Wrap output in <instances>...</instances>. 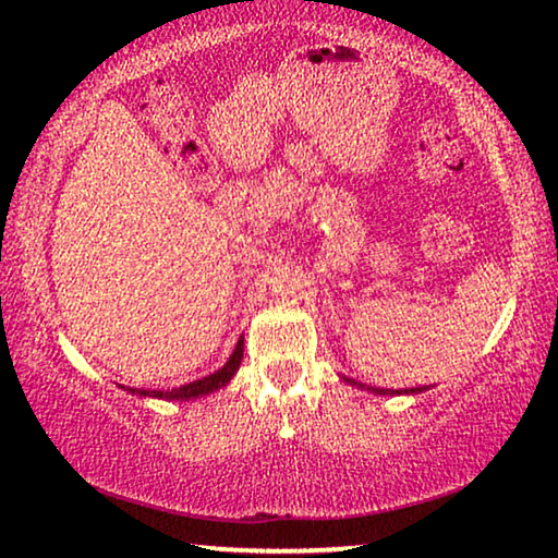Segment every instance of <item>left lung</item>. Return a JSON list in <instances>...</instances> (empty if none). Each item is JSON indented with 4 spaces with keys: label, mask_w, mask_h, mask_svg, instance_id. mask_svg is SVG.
<instances>
[{
    "label": "left lung",
    "mask_w": 558,
    "mask_h": 558,
    "mask_svg": "<svg viewBox=\"0 0 558 558\" xmlns=\"http://www.w3.org/2000/svg\"><path fill=\"white\" fill-rule=\"evenodd\" d=\"M241 355H243V350L235 348V353L231 355V361H228L223 368L216 371V373H210V376H205V378H197V380H193V384H182L178 388H170V391H149V388H147V391H144V388H136V391H134V388H132V393L155 396V399H167V401L197 399V396L213 393V391H218L220 386H226L228 380H231L233 373H235V368H239Z\"/></svg>",
    "instance_id": "obj_1"
}]
</instances>
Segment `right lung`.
<instances>
[{"label": "right lung", "instance_id": "right-lung-1", "mask_svg": "<svg viewBox=\"0 0 558 558\" xmlns=\"http://www.w3.org/2000/svg\"><path fill=\"white\" fill-rule=\"evenodd\" d=\"M342 56H348V58H355V56H353V52H350V50H348V52H342Z\"/></svg>", "mask_w": 558, "mask_h": 558}]
</instances>
